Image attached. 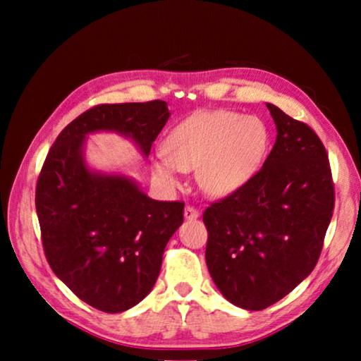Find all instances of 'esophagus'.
I'll use <instances>...</instances> for the list:
<instances>
[{"label":"esophagus","mask_w":361,"mask_h":361,"mask_svg":"<svg viewBox=\"0 0 361 361\" xmlns=\"http://www.w3.org/2000/svg\"><path fill=\"white\" fill-rule=\"evenodd\" d=\"M197 216H199V210L195 209V207H192V205H186L185 218L186 219H195Z\"/></svg>","instance_id":"1"}]
</instances>
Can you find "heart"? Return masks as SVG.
Instances as JSON below:
<instances>
[{
	"label": "heart",
	"instance_id": "1",
	"mask_svg": "<svg viewBox=\"0 0 361 361\" xmlns=\"http://www.w3.org/2000/svg\"><path fill=\"white\" fill-rule=\"evenodd\" d=\"M269 148V130L256 116L231 109L199 111L180 122L166 142L167 157L152 164V173L167 186L176 170L195 172L205 192L226 195L258 173Z\"/></svg>",
	"mask_w": 361,
	"mask_h": 361
}]
</instances>
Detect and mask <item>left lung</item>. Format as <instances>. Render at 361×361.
<instances>
[{
  "mask_svg": "<svg viewBox=\"0 0 361 361\" xmlns=\"http://www.w3.org/2000/svg\"><path fill=\"white\" fill-rule=\"evenodd\" d=\"M272 151L252 180L204 212L205 261L232 304L262 310L314 271L334 210L325 146L310 127L267 103Z\"/></svg>",
  "mask_w": 361,
  "mask_h": 361,
  "instance_id": "8db88e82",
  "label": "left lung"
}]
</instances>
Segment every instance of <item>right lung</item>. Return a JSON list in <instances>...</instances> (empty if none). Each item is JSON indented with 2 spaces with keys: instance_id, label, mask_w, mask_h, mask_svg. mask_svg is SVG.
I'll return each instance as SVG.
<instances>
[{
  "instance_id": "add662e5",
  "label": "right lung",
  "mask_w": 361,
  "mask_h": 361,
  "mask_svg": "<svg viewBox=\"0 0 361 361\" xmlns=\"http://www.w3.org/2000/svg\"><path fill=\"white\" fill-rule=\"evenodd\" d=\"M169 116L164 100L92 106L60 132L42 164L35 204L46 259L102 312H124L151 291L185 202L152 200L126 176L92 173L82 159L84 137L124 133L148 156Z\"/></svg>"
}]
</instances>
